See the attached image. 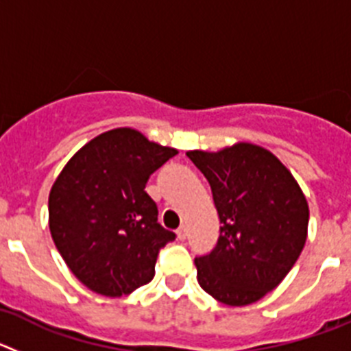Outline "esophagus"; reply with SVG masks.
I'll return each instance as SVG.
<instances>
[{"label":"esophagus","instance_id":"obj_1","mask_svg":"<svg viewBox=\"0 0 351 351\" xmlns=\"http://www.w3.org/2000/svg\"><path fill=\"white\" fill-rule=\"evenodd\" d=\"M186 232H188V230H186V226H184V225H181V226H179V228H178V230H176V235H178L179 241H184V239H186Z\"/></svg>","mask_w":351,"mask_h":351}]
</instances>
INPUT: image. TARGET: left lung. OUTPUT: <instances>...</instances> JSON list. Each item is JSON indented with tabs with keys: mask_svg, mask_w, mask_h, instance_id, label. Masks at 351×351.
<instances>
[{
	"mask_svg": "<svg viewBox=\"0 0 351 351\" xmlns=\"http://www.w3.org/2000/svg\"><path fill=\"white\" fill-rule=\"evenodd\" d=\"M206 176L218 210L219 239L195 258L198 285L221 304L243 308L290 272L308 239L309 207L280 158L251 142L188 151Z\"/></svg>",
	"mask_w": 351,
	"mask_h": 351,
	"instance_id": "obj_1",
	"label": "left lung"
}]
</instances>
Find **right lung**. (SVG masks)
Listing matches in <instances>:
<instances>
[{"instance_id": "add662e5", "label": "right lung", "mask_w": 351, "mask_h": 351, "mask_svg": "<svg viewBox=\"0 0 351 351\" xmlns=\"http://www.w3.org/2000/svg\"><path fill=\"white\" fill-rule=\"evenodd\" d=\"M176 154L125 126L91 138L63 167L49 193V228L84 287L123 297L153 280L158 251L176 235L158 223L145 184Z\"/></svg>"}]
</instances>
